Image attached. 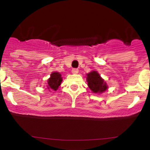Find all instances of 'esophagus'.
Segmentation results:
<instances>
[{"label":"esophagus","instance_id":"34e87169","mask_svg":"<svg viewBox=\"0 0 150 150\" xmlns=\"http://www.w3.org/2000/svg\"><path fill=\"white\" fill-rule=\"evenodd\" d=\"M78 72H79V70H78V69L77 68H73L72 70V72L73 74H78Z\"/></svg>","mask_w":150,"mask_h":150}]
</instances>
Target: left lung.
Segmentation results:
<instances>
[{"label":"left lung","instance_id":"8db88e82","mask_svg":"<svg viewBox=\"0 0 150 150\" xmlns=\"http://www.w3.org/2000/svg\"><path fill=\"white\" fill-rule=\"evenodd\" d=\"M86 79L88 87L94 93H101L108 88L105 82L96 71H92L87 74Z\"/></svg>","mask_w":150,"mask_h":150}]
</instances>
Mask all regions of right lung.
Segmentation results:
<instances>
[{"instance_id":"add662e5","label":"right lung","mask_w":150,"mask_h":150,"mask_svg":"<svg viewBox=\"0 0 150 150\" xmlns=\"http://www.w3.org/2000/svg\"><path fill=\"white\" fill-rule=\"evenodd\" d=\"M61 74L59 72H52L50 75V78L48 79V86H47V88L49 90H54V91H57L59 88V86L61 85V83L62 81V78Z\"/></svg>"}]
</instances>
